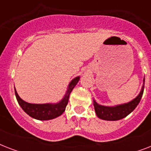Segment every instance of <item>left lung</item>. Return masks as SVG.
<instances>
[{"instance_id": "8db88e82", "label": "left lung", "mask_w": 151, "mask_h": 151, "mask_svg": "<svg viewBox=\"0 0 151 151\" xmlns=\"http://www.w3.org/2000/svg\"><path fill=\"white\" fill-rule=\"evenodd\" d=\"M144 82H145V79H143V88L138 96L128 103H124L116 106H105L99 105L96 101L93 100L95 110L97 116L100 119L106 120V121H117L128 116L130 113L135 110V108L140 102L144 90Z\"/></svg>"}]
</instances>
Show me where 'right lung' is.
Returning <instances> with one entry per match:
<instances>
[{
	"label": "right lung",
	"instance_id": "right-lung-1",
	"mask_svg": "<svg viewBox=\"0 0 151 151\" xmlns=\"http://www.w3.org/2000/svg\"><path fill=\"white\" fill-rule=\"evenodd\" d=\"M79 79L80 78L78 77L72 80V81L69 85L68 89H67V92H66L64 98L56 104H51V103L33 104V103H27L19 96L15 88V96H16L18 103L22 107V110L31 117H34L37 120H41V121L53 119V118L60 116L65 111L66 105L68 103L70 94L73 89V88L75 87V85L78 84Z\"/></svg>",
	"mask_w": 151,
	"mask_h": 151
}]
</instances>
